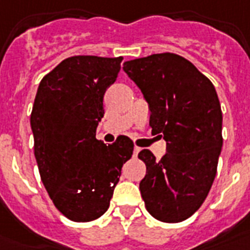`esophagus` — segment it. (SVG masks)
<instances>
[{
  "label": "esophagus",
  "mask_w": 250,
  "mask_h": 250,
  "mask_svg": "<svg viewBox=\"0 0 250 250\" xmlns=\"http://www.w3.org/2000/svg\"><path fill=\"white\" fill-rule=\"evenodd\" d=\"M140 150H142V148H139V146H135V148H133V155L138 156V153H139V152H140Z\"/></svg>",
  "instance_id": "esophagus-1"
}]
</instances>
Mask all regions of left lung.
<instances>
[{"label":"left lung","instance_id":"8db88e82","mask_svg":"<svg viewBox=\"0 0 250 250\" xmlns=\"http://www.w3.org/2000/svg\"><path fill=\"white\" fill-rule=\"evenodd\" d=\"M123 70L149 106L152 133H163L167 153L146 163L140 193L146 211L160 222L186 220L205 202L222 152V108L214 85L185 57L155 53L129 60Z\"/></svg>","mask_w":250,"mask_h":250}]
</instances>
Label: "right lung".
I'll list each match as a JSON object with an SVG mask.
<instances>
[{
    "label": "right lung",
    "mask_w": 250,
    "mask_h": 250,
    "mask_svg": "<svg viewBox=\"0 0 250 250\" xmlns=\"http://www.w3.org/2000/svg\"><path fill=\"white\" fill-rule=\"evenodd\" d=\"M123 57L72 56L45 74L31 111L34 153L53 205L73 222H91L107 211L132 140L95 138L104 95L115 83Z\"/></svg>",
    "instance_id": "add662e5"
}]
</instances>
